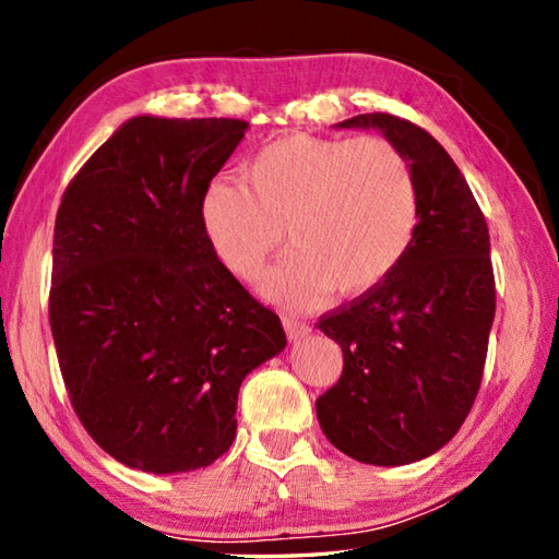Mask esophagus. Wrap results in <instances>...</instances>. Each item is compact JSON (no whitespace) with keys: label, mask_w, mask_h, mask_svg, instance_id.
Returning <instances> with one entry per match:
<instances>
[{"label":"esophagus","mask_w":559,"mask_h":559,"mask_svg":"<svg viewBox=\"0 0 559 559\" xmlns=\"http://www.w3.org/2000/svg\"><path fill=\"white\" fill-rule=\"evenodd\" d=\"M283 328H286V335H288L290 343H298V340L310 335V328L306 323H300V320H293V318L283 320Z\"/></svg>","instance_id":"34e87169"}]
</instances>
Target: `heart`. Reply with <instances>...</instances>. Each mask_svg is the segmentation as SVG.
<instances>
[{
    "label": "heart",
    "instance_id": "obj_1",
    "mask_svg": "<svg viewBox=\"0 0 559 559\" xmlns=\"http://www.w3.org/2000/svg\"><path fill=\"white\" fill-rule=\"evenodd\" d=\"M243 182L216 179L204 189V239L231 276L251 281L283 229L293 251L261 293L293 310L318 306L330 290H374L404 261L419 224L409 159L382 138L293 132L243 165Z\"/></svg>",
    "mask_w": 559,
    "mask_h": 559
}]
</instances>
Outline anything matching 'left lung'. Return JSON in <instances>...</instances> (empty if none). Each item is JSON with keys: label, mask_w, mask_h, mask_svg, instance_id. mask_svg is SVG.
<instances>
[{"label": "left lung", "mask_w": 559, "mask_h": 559, "mask_svg": "<svg viewBox=\"0 0 559 559\" xmlns=\"http://www.w3.org/2000/svg\"><path fill=\"white\" fill-rule=\"evenodd\" d=\"M335 128L382 132L409 159L419 224L390 278L320 318L343 347V374L316 402L335 449L372 466H404L456 437L484 377L496 281L484 212L466 177L427 130L390 112Z\"/></svg>", "instance_id": "1"}]
</instances>
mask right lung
<instances>
[{
	"label": "right lung",
	"mask_w": 559,
	"mask_h": 559,
	"mask_svg": "<svg viewBox=\"0 0 559 559\" xmlns=\"http://www.w3.org/2000/svg\"><path fill=\"white\" fill-rule=\"evenodd\" d=\"M249 122L135 116L66 189L49 318L66 390L130 468L189 473L236 439L246 374L286 349L278 316L210 249L200 202Z\"/></svg>",
	"instance_id": "right-lung-1"
}]
</instances>
